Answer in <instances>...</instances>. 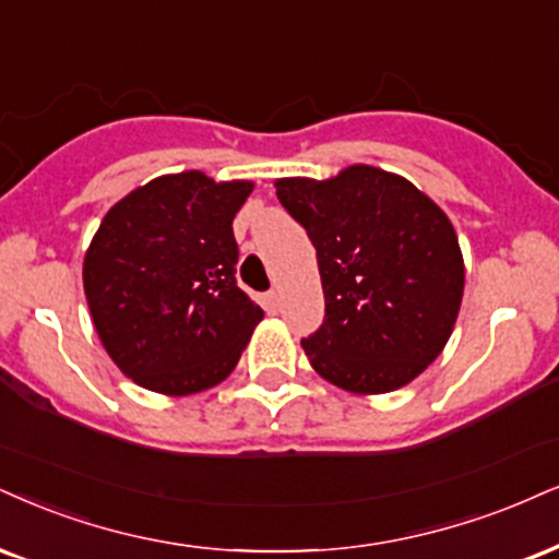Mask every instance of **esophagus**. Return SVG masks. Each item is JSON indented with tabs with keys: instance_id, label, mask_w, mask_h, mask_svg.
I'll return each mask as SVG.
<instances>
[{
	"instance_id": "34e87169",
	"label": "esophagus",
	"mask_w": 559,
	"mask_h": 559,
	"mask_svg": "<svg viewBox=\"0 0 559 559\" xmlns=\"http://www.w3.org/2000/svg\"><path fill=\"white\" fill-rule=\"evenodd\" d=\"M264 308L269 313H277L280 311V293L277 290H269L264 295Z\"/></svg>"
}]
</instances>
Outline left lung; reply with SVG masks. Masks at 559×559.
Wrapping results in <instances>:
<instances>
[{"label": "left lung", "instance_id": "left-lung-1", "mask_svg": "<svg viewBox=\"0 0 559 559\" xmlns=\"http://www.w3.org/2000/svg\"><path fill=\"white\" fill-rule=\"evenodd\" d=\"M306 227L326 313L302 340L313 370L353 394H389L443 353L464 295V259L445 212L402 176L349 165L329 181L280 178Z\"/></svg>", "mask_w": 559, "mask_h": 559}]
</instances>
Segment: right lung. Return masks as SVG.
<instances>
[{"label":"right lung","instance_id":"right-lung-1","mask_svg":"<svg viewBox=\"0 0 559 559\" xmlns=\"http://www.w3.org/2000/svg\"><path fill=\"white\" fill-rule=\"evenodd\" d=\"M251 181L153 178L108 210L82 282L103 347L142 389L186 396L230 376L264 311L236 282L233 217Z\"/></svg>","mask_w":559,"mask_h":559}]
</instances>
